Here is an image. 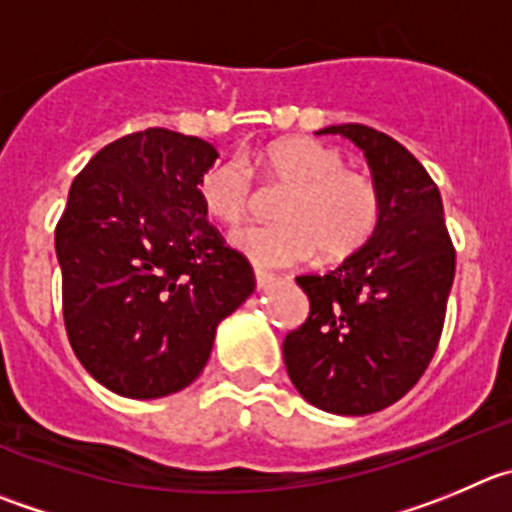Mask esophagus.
<instances>
[{"mask_svg":"<svg viewBox=\"0 0 512 512\" xmlns=\"http://www.w3.org/2000/svg\"><path fill=\"white\" fill-rule=\"evenodd\" d=\"M276 281L274 274H269V271L264 269H256V284H259V289H266V286H271Z\"/></svg>","mask_w":512,"mask_h":512,"instance_id":"34e87169","label":"esophagus"}]
</instances>
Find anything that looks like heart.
<instances>
[{"label":"heart","instance_id":"1","mask_svg":"<svg viewBox=\"0 0 512 512\" xmlns=\"http://www.w3.org/2000/svg\"><path fill=\"white\" fill-rule=\"evenodd\" d=\"M253 175L284 186L276 198L279 221L248 226L233 236L259 266L309 259L342 261L357 253L382 221V188L367 170L344 165V155L314 138L274 140L243 158L216 160L198 175V201L213 221L238 226L256 201Z\"/></svg>","mask_w":512,"mask_h":512}]
</instances>
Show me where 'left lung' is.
Instances as JSON below:
<instances>
[{"instance_id": "1", "label": "left lung", "mask_w": 512, "mask_h": 512, "mask_svg": "<svg viewBox=\"0 0 512 512\" xmlns=\"http://www.w3.org/2000/svg\"><path fill=\"white\" fill-rule=\"evenodd\" d=\"M321 133H339L364 150L382 188V221L337 271L296 276L309 316L286 334L284 362L314 407L372 415L405 397L435 357L455 246L435 180L405 145L359 123Z\"/></svg>"}]
</instances>
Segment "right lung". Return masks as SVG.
I'll return each mask as SVG.
<instances>
[{
    "mask_svg": "<svg viewBox=\"0 0 512 512\" xmlns=\"http://www.w3.org/2000/svg\"><path fill=\"white\" fill-rule=\"evenodd\" d=\"M216 158L206 140L148 128L105 145L72 180L55 228L62 316L75 357L110 392L188 387L216 326L256 289L198 201Z\"/></svg>",
    "mask_w": 512,
    "mask_h": 512,
    "instance_id": "1",
    "label": "right lung"
}]
</instances>
